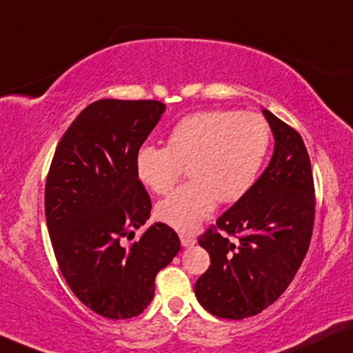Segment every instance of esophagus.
I'll list each match as a JSON object with an SVG mask.
<instances>
[{
  "label": "esophagus",
  "instance_id": "1",
  "mask_svg": "<svg viewBox=\"0 0 353 353\" xmlns=\"http://www.w3.org/2000/svg\"><path fill=\"white\" fill-rule=\"evenodd\" d=\"M180 240H181V245H183L184 248L194 246L195 243H197V240H195L194 236H191V235H186V233H181V235H180Z\"/></svg>",
  "mask_w": 353,
  "mask_h": 353
}]
</instances>
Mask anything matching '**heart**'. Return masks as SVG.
<instances>
[{
    "label": "heart",
    "instance_id": "1",
    "mask_svg": "<svg viewBox=\"0 0 353 353\" xmlns=\"http://www.w3.org/2000/svg\"><path fill=\"white\" fill-rule=\"evenodd\" d=\"M271 131L257 113L195 112L178 121L169 145H143L135 170L145 186L169 194L188 165L191 181L158 205V216L181 232H191L213 213L216 200H240L262 169Z\"/></svg>",
    "mask_w": 353,
    "mask_h": 353
}]
</instances>
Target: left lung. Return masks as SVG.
<instances>
[{
  "mask_svg": "<svg viewBox=\"0 0 353 353\" xmlns=\"http://www.w3.org/2000/svg\"><path fill=\"white\" fill-rule=\"evenodd\" d=\"M262 113L274 137L268 167L199 238L211 265L195 283V296L213 316L230 321L256 316L283 295L312 236L316 197L305 142L273 113Z\"/></svg>",
  "mask_w": 353,
  "mask_h": 353,
  "instance_id": "8db88e82",
  "label": "left lung"
}]
</instances>
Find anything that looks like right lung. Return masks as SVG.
Wrapping results in <instances>:
<instances>
[{"label":"right lung","instance_id":"obj_1","mask_svg":"<svg viewBox=\"0 0 353 353\" xmlns=\"http://www.w3.org/2000/svg\"><path fill=\"white\" fill-rule=\"evenodd\" d=\"M165 110L159 101L101 99L59 140L46 181V221L59 271L74 295L112 321L142 314L180 238L150 218L135 156Z\"/></svg>","mask_w":353,"mask_h":353}]
</instances>
